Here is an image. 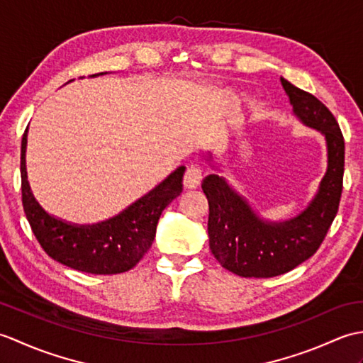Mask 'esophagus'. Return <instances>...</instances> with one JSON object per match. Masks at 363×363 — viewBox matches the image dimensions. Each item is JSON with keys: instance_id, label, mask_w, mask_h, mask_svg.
Here are the masks:
<instances>
[{"instance_id": "1", "label": "esophagus", "mask_w": 363, "mask_h": 363, "mask_svg": "<svg viewBox=\"0 0 363 363\" xmlns=\"http://www.w3.org/2000/svg\"><path fill=\"white\" fill-rule=\"evenodd\" d=\"M203 179V172L201 167L198 165H189L186 169V174H184V186L186 189H196L199 182Z\"/></svg>"}]
</instances>
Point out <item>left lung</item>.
<instances>
[{"instance_id":"8db88e82","label":"left lung","mask_w":363,"mask_h":363,"mask_svg":"<svg viewBox=\"0 0 363 363\" xmlns=\"http://www.w3.org/2000/svg\"><path fill=\"white\" fill-rule=\"evenodd\" d=\"M293 113L320 130L328 145V172L307 209L287 221H265L226 182L209 174L201 184L209 201L211 251L221 267L242 277H273L312 257L325 240L340 204L345 172V140L328 107L309 91L281 78Z\"/></svg>"}]
</instances>
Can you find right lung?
<instances>
[{
	"label": "right lung",
	"mask_w": 363,
	"mask_h": 363,
	"mask_svg": "<svg viewBox=\"0 0 363 363\" xmlns=\"http://www.w3.org/2000/svg\"><path fill=\"white\" fill-rule=\"evenodd\" d=\"M26 137L28 129L21 138V201L45 252L59 264L91 274H118L134 268L151 248L162 211L181 195L186 167L177 168L117 217L98 225H72L51 217L35 201L26 174Z\"/></svg>",
	"instance_id": "obj_1"
}]
</instances>
